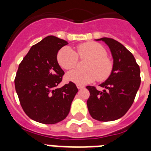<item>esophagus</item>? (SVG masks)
I'll use <instances>...</instances> for the list:
<instances>
[{
  "label": "esophagus",
  "instance_id": "esophagus-1",
  "mask_svg": "<svg viewBox=\"0 0 151 151\" xmlns=\"http://www.w3.org/2000/svg\"><path fill=\"white\" fill-rule=\"evenodd\" d=\"M77 88H78V89H82L85 88V86H83V85H77Z\"/></svg>",
  "mask_w": 151,
  "mask_h": 151
}]
</instances>
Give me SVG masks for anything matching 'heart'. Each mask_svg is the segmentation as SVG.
Wrapping results in <instances>:
<instances>
[{
    "label": "heart",
    "mask_w": 151,
    "mask_h": 151,
    "mask_svg": "<svg viewBox=\"0 0 151 151\" xmlns=\"http://www.w3.org/2000/svg\"><path fill=\"white\" fill-rule=\"evenodd\" d=\"M78 57L89 59L85 66V70H73L67 73L66 78L69 81L78 85H86L98 79L106 80L112 73V60L107 57V52L102 45L96 42H86L78 46L77 52L70 47H63L57 54L59 66L65 70H71L77 66Z\"/></svg>",
    "instance_id": "heart-1"
}]
</instances>
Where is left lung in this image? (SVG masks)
Masks as SVG:
<instances>
[{
    "instance_id": "obj_1",
    "label": "left lung",
    "mask_w": 151,
    "mask_h": 151,
    "mask_svg": "<svg viewBox=\"0 0 151 151\" xmlns=\"http://www.w3.org/2000/svg\"><path fill=\"white\" fill-rule=\"evenodd\" d=\"M110 48L114 67L110 77L102 83L103 91L87 86L90 92L87 106L92 118L111 122L124 116L134 102L140 85V70L133 55L123 45L112 38L103 37Z\"/></svg>"
}]
</instances>
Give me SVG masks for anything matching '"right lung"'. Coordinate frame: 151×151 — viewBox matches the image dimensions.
Listing matches in <instances>:
<instances>
[{
  "instance_id": "obj_1",
  "label": "right lung",
  "mask_w": 151,
  "mask_h": 151,
  "mask_svg": "<svg viewBox=\"0 0 151 151\" xmlns=\"http://www.w3.org/2000/svg\"><path fill=\"white\" fill-rule=\"evenodd\" d=\"M67 41L48 36L30 48L20 63L15 78L20 104L29 118L42 124L64 120L78 92L70 81L57 88L64 71L57 61V53Z\"/></svg>"
}]
</instances>
